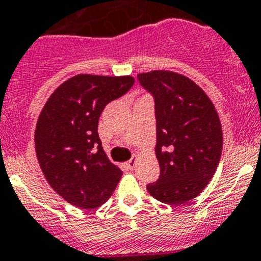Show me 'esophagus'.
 <instances>
[{"label": "esophagus", "mask_w": 261, "mask_h": 261, "mask_svg": "<svg viewBox=\"0 0 261 261\" xmlns=\"http://www.w3.org/2000/svg\"><path fill=\"white\" fill-rule=\"evenodd\" d=\"M134 166H135V160H130L126 162V167H127L128 170H133Z\"/></svg>", "instance_id": "esophagus-1"}]
</instances>
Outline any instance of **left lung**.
Instances as JSON below:
<instances>
[{"label": "left lung", "mask_w": 261, "mask_h": 261, "mask_svg": "<svg viewBox=\"0 0 261 261\" xmlns=\"http://www.w3.org/2000/svg\"><path fill=\"white\" fill-rule=\"evenodd\" d=\"M154 99L160 177L152 197L169 204L196 198L213 179L223 150V131L213 101L188 77L169 70L138 74Z\"/></svg>", "instance_id": "1"}]
</instances>
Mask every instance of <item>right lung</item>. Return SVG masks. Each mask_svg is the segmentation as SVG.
I'll list each match as a JSON object with an SVG mask.
<instances>
[{"mask_svg": "<svg viewBox=\"0 0 261 261\" xmlns=\"http://www.w3.org/2000/svg\"><path fill=\"white\" fill-rule=\"evenodd\" d=\"M134 82L131 75H74L51 94L38 117V164L51 188L75 207L106 203L122 176L103 150L97 123L107 104Z\"/></svg>", "mask_w": 261, "mask_h": 261, "instance_id": "1", "label": "right lung"}]
</instances>
